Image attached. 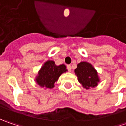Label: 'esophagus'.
Listing matches in <instances>:
<instances>
[{
  "instance_id": "1",
  "label": "esophagus",
  "mask_w": 126,
  "mask_h": 126,
  "mask_svg": "<svg viewBox=\"0 0 126 126\" xmlns=\"http://www.w3.org/2000/svg\"><path fill=\"white\" fill-rule=\"evenodd\" d=\"M67 69H68L69 71H71V65H67Z\"/></svg>"
}]
</instances>
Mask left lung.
<instances>
[{
	"label": "left lung",
	"mask_w": 126,
	"mask_h": 126,
	"mask_svg": "<svg viewBox=\"0 0 126 126\" xmlns=\"http://www.w3.org/2000/svg\"><path fill=\"white\" fill-rule=\"evenodd\" d=\"M74 73L83 88L86 90L95 88L100 82L97 71L88 62H80L77 64Z\"/></svg>",
	"instance_id": "1"
}]
</instances>
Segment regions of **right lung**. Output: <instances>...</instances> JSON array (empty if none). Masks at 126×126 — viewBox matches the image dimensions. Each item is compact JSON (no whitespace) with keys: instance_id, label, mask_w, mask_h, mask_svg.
Returning <instances> with one entry per match:
<instances>
[{"instance_id":"obj_1","label":"right lung","mask_w":126,"mask_h":126,"mask_svg":"<svg viewBox=\"0 0 126 126\" xmlns=\"http://www.w3.org/2000/svg\"><path fill=\"white\" fill-rule=\"evenodd\" d=\"M67 71L64 64L56 65L52 60H47L39 69L35 77V81L41 88L51 89L55 86L56 81L63 73Z\"/></svg>"}]
</instances>
